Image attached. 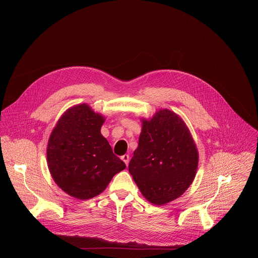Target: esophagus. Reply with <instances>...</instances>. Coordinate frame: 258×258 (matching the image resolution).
I'll return each mask as SVG.
<instances>
[{
	"mask_svg": "<svg viewBox=\"0 0 258 258\" xmlns=\"http://www.w3.org/2000/svg\"><path fill=\"white\" fill-rule=\"evenodd\" d=\"M120 158H121V160H122L126 165L128 164V162H130V155L124 154V155H122Z\"/></svg>",
	"mask_w": 258,
	"mask_h": 258,
	"instance_id": "esophagus-1",
	"label": "esophagus"
}]
</instances>
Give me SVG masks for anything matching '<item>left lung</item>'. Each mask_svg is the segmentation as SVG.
Here are the masks:
<instances>
[{"instance_id":"left-lung-1","label":"left lung","mask_w":258,"mask_h":258,"mask_svg":"<svg viewBox=\"0 0 258 258\" xmlns=\"http://www.w3.org/2000/svg\"><path fill=\"white\" fill-rule=\"evenodd\" d=\"M138 148L128 164L142 195L154 205H165L187 191L199 161L195 141L179 115L160 109L141 118Z\"/></svg>"}]
</instances>
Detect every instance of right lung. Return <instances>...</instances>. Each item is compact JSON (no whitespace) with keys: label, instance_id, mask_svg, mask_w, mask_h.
Instances as JSON below:
<instances>
[{"label":"right lung","instance_id":"right-lung-1","mask_svg":"<svg viewBox=\"0 0 258 258\" xmlns=\"http://www.w3.org/2000/svg\"><path fill=\"white\" fill-rule=\"evenodd\" d=\"M105 119L88 104H79L66 110L50 135V173L57 186L73 198L88 200L98 196L125 168L101 134Z\"/></svg>","mask_w":258,"mask_h":258}]
</instances>
